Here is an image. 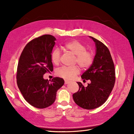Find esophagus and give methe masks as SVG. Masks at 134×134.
<instances>
[{
    "label": "esophagus",
    "instance_id": "1",
    "mask_svg": "<svg viewBox=\"0 0 134 134\" xmlns=\"http://www.w3.org/2000/svg\"><path fill=\"white\" fill-rule=\"evenodd\" d=\"M70 82L69 81H68L67 80H65V84H68V83H69Z\"/></svg>",
    "mask_w": 134,
    "mask_h": 134
}]
</instances>
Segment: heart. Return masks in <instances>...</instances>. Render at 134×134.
<instances>
[{
    "mask_svg": "<svg viewBox=\"0 0 134 134\" xmlns=\"http://www.w3.org/2000/svg\"><path fill=\"white\" fill-rule=\"evenodd\" d=\"M64 48L76 55L75 63L83 69L90 68L93 64L94 56L92 52L87 50L86 46L77 40H72L64 44ZM61 52L58 48H55L51 54L52 62L58 65L60 62ZM80 69L78 66L73 67L62 66L56 70V75L65 79L70 80L80 73Z\"/></svg>",
    "mask_w": 134,
    "mask_h": 134,
    "instance_id": "heart-1",
    "label": "heart"
}]
</instances>
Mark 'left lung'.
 <instances>
[{"label": "left lung", "instance_id": "1", "mask_svg": "<svg viewBox=\"0 0 134 134\" xmlns=\"http://www.w3.org/2000/svg\"><path fill=\"white\" fill-rule=\"evenodd\" d=\"M94 41L96 54L92 65L81 76L91 83L84 87L80 82L78 91L72 94L75 103L80 107L93 109L102 105L108 99L115 83V69L107 47L99 40L90 36Z\"/></svg>", "mask_w": 134, "mask_h": 134}]
</instances>
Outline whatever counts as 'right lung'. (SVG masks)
Masks as SVG:
<instances>
[{
    "label": "right lung",
    "mask_w": 134,
    "mask_h": 134,
    "mask_svg": "<svg viewBox=\"0 0 134 134\" xmlns=\"http://www.w3.org/2000/svg\"><path fill=\"white\" fill-rule=\"evenodd\" d=\"M56 38L44 35L28 42L20 56L17 71V83L24 98L32 106L44 108L55 102L56 92L64 84L55 77L49 82L43 76L53 71L51 54Z\"/></svg>",
    "instance_id": "obj_1"
}]
</instances>
